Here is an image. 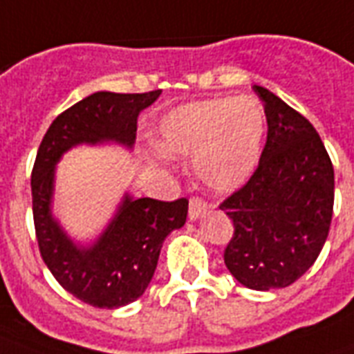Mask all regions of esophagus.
Returning <instances> with one entry per match:
<instances>
[{"mask_svg": "<svg viewBox=\"0 0 354 354\" xmlns=\"http://www.w3.org/2000/svg\"><path fill=\"white\" fill-rule=\"evenodd\" d=\"M207 210L208 205L203 201L201 197H192L190 205H188V216H190V220H199Z\"/></svg>", "mask_w": 354, "mask_h": 354, "instance_id": "obj_1", "label": "esophagus"}]
</instances>
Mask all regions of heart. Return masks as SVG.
<instances>
[{
  "label": "heart",
  "mask_w": 354,
  "mask_h": 354,
  "mask_svg": "<svg viewBox=\"0 0 354 354\" xmlns=\"http://www.w3.org/2000/svg\"><path fill=\"white\" fill-rule=\"evenodd\" d=\"M158 146L171 157H194V171L214 192L240 188L257 168L266 114L249 97H218L179 106L160 120Z\"/></svg>",
  "instance_id": "b5f03b06"
}]
</instances>
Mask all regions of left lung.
<instances>
[{
	"label": "left lung",
	"mask_w": 354,
	"mask_h": 354,
	"mask_svg": "<svg viewBox=\"0 0 354 354\" xmlns=\"http://www.w3.org/2000/svg\"><path fill=\"white\" fill-rule=\"evenodd\" d=\"M268 138L259 168L221 203L234 234L223 260L251 290L286 288L316 259L328 236L334 205V168L319 134L303 114L264 86Z\"/></svg>",
	"instance_id": "left-lung-1"
}]
</instances>
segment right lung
<instances>
[{
    "instance_id": "obj_1",
    "label": "right lung",
    "mask_w": 354,
    "mask_h": 354,
    "mask_svg": "<svg viewBox=\"0 0 354 354\" xmlns=\"http://www.w3.org/2000/svg\"><path fill=\"white\" fill-rule=\"evenodd\" d=\"M160 92H95L55 118L38 147L31 174L38 249L60 286L86 305L120 308L146 292L162 242L169 232L185 225L188 199H134L125 194L103 234L83 248L75 245L51 216L55 166L79 144L116 142L133 147L138 114L155 103Z\"/></svg>"
}]
</instances>
